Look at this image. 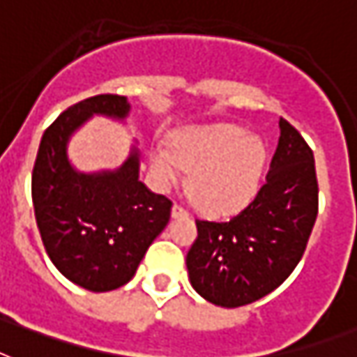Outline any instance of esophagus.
I'll use <instances>...</instances> for the list:
<instances>
[{
	"label": "esophagus",
	"instance_id": "1",
	"mask_svg": "<svg viewBox=\"0 0 357 357\" xmlns=\"http://www.w3.org/2000/svg\"><path fill=\"white\" fill-rule=\"evenodd\" d=\"M172 218L174 220L188 218V213H187V211H185L183 207H179V205H174V207H172Z\"/></svg>",
	"mask_w": 357,
	"mask_h": 357
}]
</instances>
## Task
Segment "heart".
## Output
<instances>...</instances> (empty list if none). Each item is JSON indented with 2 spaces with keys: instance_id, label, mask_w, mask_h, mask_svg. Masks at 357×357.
Segmentation results:
<instances>
[{
  "instance_id": "1",
  "label": "heart",
  "mask_w": 357,
  "mask_h": 357,
  "mask_svg": "<svg viewBox=\"0 0 357 357\" xmlns=\"http://www.w3.org/2000/svg\"><path fill=\"white\" fill-rule=\"evenodd\" d=\"M268 146L233 124H198L176 130L169 146L149 150L150 174L161 187L179 183L188 172V192L202 211L229 214L249 204L262 179Z\"/></svg>"
}]
</instances>
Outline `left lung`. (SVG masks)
Here are the masks:
<instances>
[{"instance_id": "left-lung-1", "label": "left lung", "mask_w": 357, "mask_h": 357, "mask_svg": "<svg viewBox=\"0 0 357 357\" xmlns=\"http://www.w3.org/2000/svg\"><path fill=\"white\" fill-rule=\"evenodd\" d=\"M280 137L266 183L227 222L196 220L187 253L188 280L205 301L238 308L262 299L299 264L317 218L314 152L280 119Z\"/></svg>"}]
</instances>
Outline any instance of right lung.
<instances>
[{
    "mask_svg": "<svg viewBox=\"0 0 357 357\" xmlns=\"http://www.w3.org/2000/svg\"><path fill=\"white\" fill-rule=\"evenodd\" d=\"M130 109L126 97L97 95L60 113L43 133L33 170L34 216L49 259L95 294L130 282L170 220V199L139 179L135 144L113 170L82 172L69 159V141L93 115L126 124Z\"/></svg>",
    "mask_w": 357,
    "mask_h": 357,
    "instance_id": "obj_1",
    "label": "right lung"
}]
</instances>
